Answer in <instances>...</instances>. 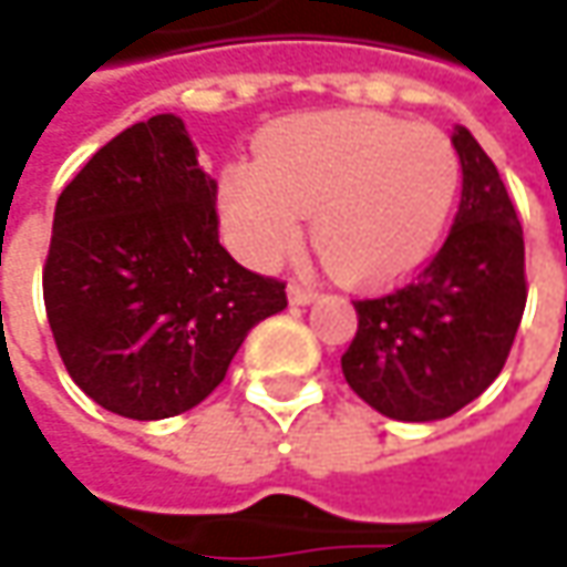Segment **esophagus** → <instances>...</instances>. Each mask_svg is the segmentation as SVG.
<instances>
[{
    "mask_svg": "<svg viewBox=\"0 0 567 567\" xmlns=\"http://www.w3.org/2000/svg\"><path fill=\"white\" fill-rule=\"evenodd\" d=\"M313 298H317V288H313V285H303V282L288 285V301L291 303H310Z\"/></svg>",
    "mask_w": 567,
    "mask_h": 567,
    "instance_id": "1",
    "label": "esophagus"
}]
</instances>
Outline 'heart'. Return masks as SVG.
Returning a JSON list of instances; mask_svg holds the SVG:
<instances>
[{
	"mask_svg": "<svg viewBox=\"0 0 567 567\" xmlns=\"http://www.w3.org/2000/svg\"><path fill=\"white\" fill-rule=\"evenodd\" d=\"M461 187L452 137L385 112H313L276 125L257 166L225 168L219 213L250 264H279L303 238L354 285L414 272L442 241Z\"/></svg>",
	"mask_w": 567,
	"mask_h": 567,
	"instance_id": "obj_1",
	"label": "heart"
}]
</instances>
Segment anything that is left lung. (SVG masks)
<instances>
[{"instance_id": "8db88e82", "label": "left lung", "mask_w": 567, "mask_h": 567, "mask_svg": "<svg viewBox=\"0 0 567 567\" xmlns=\"http://www.w3.org/2000/svg\"><path fill=\"white\" fill-rule=\"evenodd\" d=\"M464 187L455 225L408 285L354 301L358 332L342 354L348 385L392 420H442L496 380L527 303L524 231L474 134L458 127Z\"/></svg>"}]
</instances>
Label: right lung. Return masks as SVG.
<instances>
[{
  "instance_id": "right-lung-1",
  "label": "right lung",
  "mask_w": 567,
  "mask_h": 567,
  "mask_svg": "<svg viewBox=\"0 0 567 567\" xmlns=\"http://www.w3.org/2000/svg\"><path fill=\"white\" fill-rule=\"evenodd\" d=\"M43 301L71 380L131 420L197 408L247 332L288 307L282 279L219 245L216 182L178 115L125 127L62 190Z\"/></svg>"
}]
</instances>
